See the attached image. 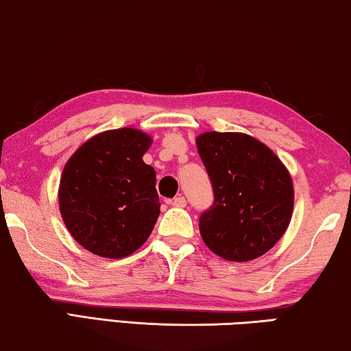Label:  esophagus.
<instances>
[{"label": "esophagus", "mask_w": 351, "mask_h": 351, "mask_svg": "<svg viewBox=\"0 0 351 351\" xmlns=\"http://www.w3.org/2000/svg\"><path fill=\"white\" fill-rule=\"evenodd\" d=\"M171 205L177 206V208H183V206H186V199L183 196H179V197H174L171 200Z\"/></svg>", "instance_id": "obj_1"}]
</instances>
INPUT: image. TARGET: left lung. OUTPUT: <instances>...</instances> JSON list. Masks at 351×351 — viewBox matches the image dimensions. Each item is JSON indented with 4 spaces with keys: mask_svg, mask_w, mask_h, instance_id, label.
I'll list each match as a JSON object with an SVG mask.
<instances>
[{
    "mask_svg": "<svg viewBox=\"0 0 351 351\" xmlns=\"http://www.w3.org/2000/svg\"><path fill=\"white\" fill-rule=\"evenodd\" d=\"M213 188L199 217L204 243L228 261H250L271 250L289 226L294 188L288 169L255 138L232 132L197 136Z\"/></svg>",
    "mask_w": 351,
    "mask_h": 351,
    "instance_id": "8db88e82",
    "label": "left lung"
}]
</instances>
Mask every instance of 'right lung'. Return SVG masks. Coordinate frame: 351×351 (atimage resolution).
Returning <instances> with one entry per match:
<instances>
[{
    "label": "right lung",
    "mask_w": 351,
    "mask_h": 351,
    "mask_svg": "<svg viewBox=\"0 0 351 351\" xmlns=\"http://www.w3.org/2000/svg\"><path fill=\"white\" fill-rule=\"evenodd\" d=\"M151 138L135 129L88 140L62 172L59 204L73 238L91 254L123 258L141 247L160 215L155 171L143 162Z\"/></svg>",
    "instance_id": "right-lung-1"
}]
</instances>
